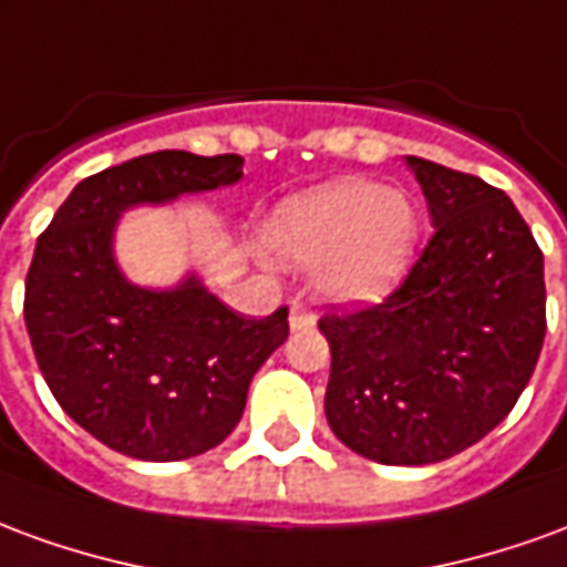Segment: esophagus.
<instances>
[{
    "instance_id": "34e87169",
    "label": "esophagus",
    "mask_w": 567,
    "mask_h": 567,
    "mask_svg": "<svg viewBox=\"0 0 567 567\" xmlns=\"http://www.w3.org/2000/svg\"><path fill=\"white\" fill-rule=\"evenodd\" d=\"M316 319L309 316V309L303 303H291V328H312Z\"/></svg>"
}]
</instances>
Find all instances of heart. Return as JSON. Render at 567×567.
Listing matches in <instances>:
<instances>
[{
	"mask_svg": "<svg viewBox=\"0 0 567 567\" xmlns=\"http://www.w3.org/2000/svg\"><path fill=\"white\" fill-rule=\"evenodd\" d=\"M416 234V209L401 190L343 178L288 199L270 224V246L295 264L321 260L324 297L364 303L398 282Z\"/></svg>",
	"mask_w": 567,
	"mask_h": 567,
	"instance_id": "1",
	"label": "heart"
}]
</instances>
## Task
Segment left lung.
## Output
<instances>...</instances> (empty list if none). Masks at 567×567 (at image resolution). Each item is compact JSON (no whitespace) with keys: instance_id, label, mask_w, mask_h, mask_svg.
Returning a JSON list of instances; mask_svg holds the SVG:
<instances>
[{"instance_id":"left-lung-1","label":"left lung","mask_w":567,"mask_h":567,"mask_svg":"<svg viewBox=\"0 0 567 567\" xmlns=\"http://www.w3.org/2000/svg\"><path fill=\"white\" fill-rule=\"evenodd\" d=\"M434 234L385 300L331 309L324 416L380 464H431L511 413L547 333L544 251L511 197L476 175L406 157Z\"/></svg>"}]
</instances>
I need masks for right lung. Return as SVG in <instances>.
<instances>
[{
  "label": "right lung",
  "mask_w": 567,
  "mask_h": 567,
  "mask_svg": "<svg viewBox=\"0 0 567 567\" xmlns=\"http://www.w3.org/2000/svg\"><path fill=\"white\" fill-rule=\"evenodd\" d=\"M239 175V154H142L84 178L35 243L23 319L39 370L56 404L121 455L182 462L218 446L246 410L251 377L288 337V307L246 319L197 279L145 291L112 260L127 206Z\"/></svg>",
  "instance_id": "add662e5"
}]
</instances>
